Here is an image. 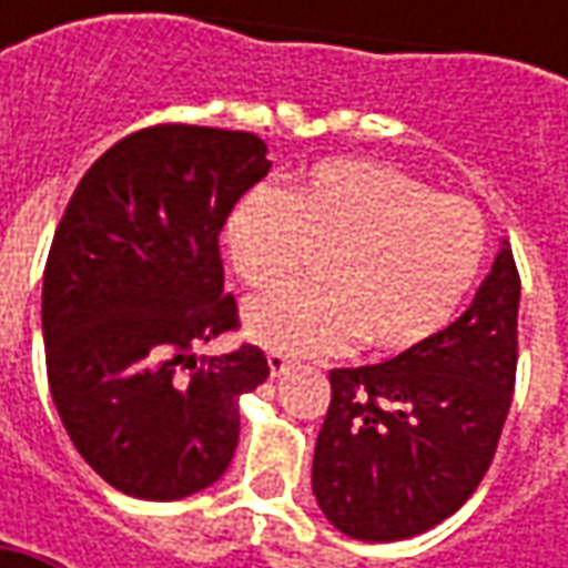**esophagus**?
Instances as JSON below:
<instances>
[{"instance_id":"1","label":"esophagus","mask_w":568,"mask_h":568,"mask_svg":"<svg viewBox=\"0 0 568 568\" xmlns=\"http://www.w3.org/2000/svg\"><path fill=\"white\" fill-rule=\"evenodd\" d=\"M268 366H272V376H284L294 366V357H287L284 351H268Z\"/></svg>"}]
</instances>
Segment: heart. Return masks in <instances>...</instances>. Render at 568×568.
Instances as JSON below:
<instances>
[{"mask_svg":"<svg viewBox=\"0 0 568 568\" xmlns=\"http://www.w3.org/2000/svg\"><path fill=\"white\" fill-rule=\"evenodd\" d=\"M224 252L252 291L296 281L322 258L318 291H274L243 313L258 344L284 354L420 351L443 335L470 294L487 224L480 211L436 195L376 161H318L287 192H246L224 221Z\"/></svg>","mask_w":568,"mask_h":568,"instance_id":"b5f03b06","label":"heart"}]
</instances>
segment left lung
Returning <instances> with one entry per match:
<instances>
[{"mask_svg": "<svg viewBox=\"0 0 568 568\" xmlns=\"http://www.w3.org/2000/svg\"><path fill=\"white\" fill-rule=\"evenodd\" d=\"M518 296V265L503 250L474 303L426 347L328 373L313 493L338 531L404 540L468 503L513 404Z\"/></svg>", "mask_w": 568, "mask_h": 568, "instance_id": "1", "label": "left lung"}]
</instances>
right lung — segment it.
<instances>
[{
	"mask_svg": "<svg viewBox=\"0 0 568 568\" xmlns=\"http://www.w3.org/2000/svg\"><path fill=\"white\" fill-rule=\"evenodd\" d=\"M252 132L161 122L81 176L43 272L47 379L78 455L120 493L183 499L236 452L258 347H192L240 328L217 236L272 161Z\"/></svg>",
	"mask_w": 568,
	"mask_h": 568,
	"instance_id": "1",
	"label": "right lung"
}]
</instances>
